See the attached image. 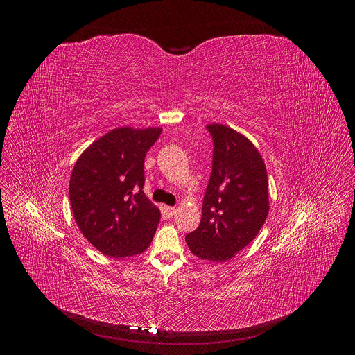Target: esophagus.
<instances>
[{"label": "esophagus", "instance_id": "esophagus-1", "mask_svg": "<svg viewBox=\"0 0 355 355\" xmlns=\"http://www.w3.org/2000/svg\"><path fill=\"white\" fill-rule=\"evenodd\" d=\"M164 209L167 211V214H168L170 216H174V215L178 212V211H177V208H173V207H166Z\"/></svg>", "mask_w": 355, "mask_h": 355}]
</instances>
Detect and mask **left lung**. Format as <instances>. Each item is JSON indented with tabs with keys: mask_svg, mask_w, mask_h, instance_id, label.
<instances>
[{
	"mask_svg": "<svg viewBox=\"0 0 355 355\" xmlns=\"http://www.w3.org/2000/svg\"><path fill=\"white\" fill-rule=\"evenodd\" d=\"M214 164L200 225L185 236L193 256L225 263L254 240L268 211V177L256 146L240 132L212 123Z\"/></svg>",
	"mask_w": 355,
	"mask_h": 355,
	"instance_id": "1",
	"label": "left lung"
}]
</instances>
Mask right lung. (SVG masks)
<instances>
[{
	"label": "right lung",
	"mask_w": 355,
	"mask_h": 355,
	"mask_svg": "<svg viewBox=\"0 0 355 355\" xmlns=\"http://www.w3.org/2000/svg\"><path fill=\"white\" fill-rule=\"evenodd\" d=\"M162 128H116L77 159L69 184L73 216L103 254L132 257L150 245L160 209L143 192L144 157Z\"/></svg>",
	"instance_id": "1"
}]
</instances>
